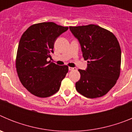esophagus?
I'll use <instances>...</instances> for the list:
<instances>
[{
  "label": "esophagus",
  "instance_id": "1",
  "mask_svg": "<svg viewBox=\"0 0 132 132\" xmlns=\"http://www.w3.org/2000/svg\"><path fill=\"white\" fill-rule=\"evenodd\" d=\"M69 71H75V70H77V69L74 68V67H69Z\"/></svg>",
  "mask_w": 132,
  "mask_h": 132
}]
</instances>
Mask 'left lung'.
Masks as SVG:
<instances>
[{"instance_id":"1","label":"left lung","mask_w":132,"mask_h":132,"mask_svg":"<svg viewBox=\"0 0 132 132\" xmlns=\"http://www.w3.org/2000/svg\"><path fill=\"white\" fill-rule=\"evenodd\" d=\"M78 39L82 57L88 60L85 70L79 69L80 80L75 83L80 94L89 98L105 95L120 76L121 49L112 32L94 24L70 26Z\"/></svg>"}]
</instances>
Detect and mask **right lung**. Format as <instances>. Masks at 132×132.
Instances as JSON below:
<instances>
[{
	"instance_id": "obj_1",
	"label": "right lung",
	"mask_w": 132,
	"mask_h": 132,
	"mask_svg": "<svg viewBox=\"0 0 132 132\" xmlns=\"http://www.w3.org/2000/svg\"><path fill=\"white\" fill-rule=\"evenodd\" d=\"M67 30L54 22L39 23L29 27L20 39L16 71L23 86L35 96L45 98L57 93L68 72L67 65L47 61L57 38Z\"/></svg>"
}]
</instances>
